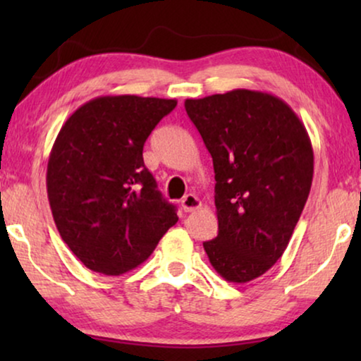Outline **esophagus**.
Wrapping results in <instances>:
<instances>
[{
	"instance_id": "1",
	"label": "esophagus",
	"mask_w": 361,
	"mask_h": 361,
	"mask_svg": "<svg viewBox=\"0 0 361 361\" xmlns=\"http://www.w3.org/2000/svg\"><path fill=\"white\" fill-rule=\"evenodd\" d=\"M180 207H182V210H184V212H194L197 209H200L202 202L199 200V197H197V195L187 194L184 199H182Z\"/></svg>"
}]
</instances>
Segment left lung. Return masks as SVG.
<instances>
[{"mask_svg": "<svg viewBox=\"0 0 361 361\" xmlns=\"http://www.w3.org/2000/svg\"><path fill=\"white\" fill-rule=\"evenodd\" d=\"M184 105L214 161L219 235L205 253L221 278L248 283L288 248L312 185V142L271 93L236 88Z\"/></svg>", "mask_w": 361, "mask_h": 361, "instance_id": "left-lung-1", "label": "left lung"}]
</instances>
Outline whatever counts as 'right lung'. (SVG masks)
<instances>
[{
  "label": "right lung",
  "mask_w": 361,
  "mask_h": 361,
  "mask_svg": "<svg viewBox=\"0 0 361 361\" xmlns=\"http://www.w3.org/2000/svg\"><path fill=\"white\" fill-rule=\"evenodd\" d=\"M177 100L97 97L68 116L47 162V197L62 240L95 273L135 269L177 224L142 161L147 136Z\"/></svg>",
  "instance_id": "obj_1"
}]
</instances>
